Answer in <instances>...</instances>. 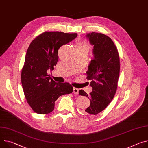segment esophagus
<instances>
[{"label":"esophagus","instance_id":"34e87169","mask_svg":"<svg viewBox=\"0 0 148 148\" xmlns=\"http://www.w3.org/2000/svg\"><path fill=\"white\" fill-rule=\"evenodd\" d=\"M78 91H79V90L78 88H73V93L74 94H78Z\"/></svg>","mask_w":148,"mask_h":148}]
</instances>
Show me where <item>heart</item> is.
Wrapping results in <instances>:
<instances>
[{"instance_id":"1","label":"heart","mask_w":148,"mask_h":148,"mask_svg":"<svg viewBox=\"0 0 148 148\" xmlns=\"http://www.w3.org/2000/svg\"><path fill=\"white\" fill-rule=\"evenodd\" d=\"M77 48L78 49H84L85 50H87L88 52L89 51L90 49V46L89 45L87 44V43H86V41H80L78 43Z\"/></svg>"}]
</instances>
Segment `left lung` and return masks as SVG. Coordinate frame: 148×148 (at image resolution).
<instances>
[{
  "label": "left lung",
  "mask_w": 148,
  "mask_h": 148,
  "mask_svg": "<svg viewBox=\"0 0 148 148\" xmlns=\"http://www.w3.org/2000/svg\"><path fill=\"white\" fill-rule=\"evenodd\" d=\"M86 37L94 46V58L87 71L92 91L89 96L82 90L79 94L90 99V105L83 111L84 114L94 116L108 106L116 93L120 62L117 48L110 37L95 32L89 33Z\"/></svg>",
  "instance_id": "obj_1"
}]
</instances>
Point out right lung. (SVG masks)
Returning a JSON list of instances; mask_svg holds the SVG:
<instances>
[{
	"instance_id": "1",
	"label": "right lung",
	"mask_w": 148,
	"mask_h": 148,
	"mask_svg": "<svg viewBox=\"0 0 148 148\" xmlns=\"http://www.w3.org/2000/svg\"><path fill=\"white\" fill-rule=\"evenodd\" d=\"M77 36V33L45 32L30 43L21 73V81L25 98L36 113H50L59 97L73 92L71 84L55 82L48 72L57 64L60 47Z\"/></svg>"
}]
</instances>
